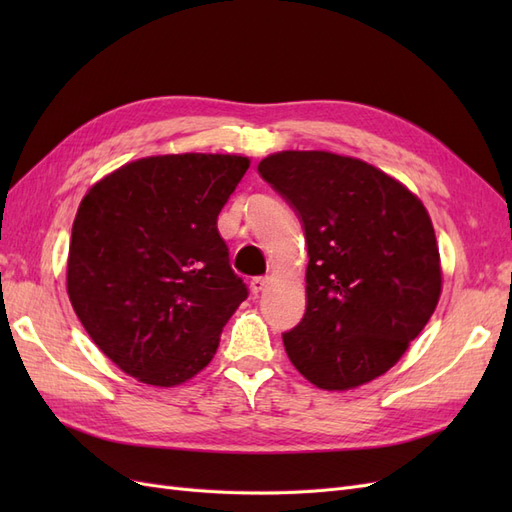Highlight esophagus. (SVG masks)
<instances>
[{"label": "esophagus", "instance_id": "obj_1", "mask_svg": "<svg viewBox=\"0 0 512 512\" xmlns=\"http://www.w3.org/2000/svg\"><path fill=\"white\" fill-rule=\"evenodd\" d=\"M267 286H269V280H267V277H254V280L250 282V290H252L254 297H258L260 292H265V290H267Z\"/></svg>", "mask_w": 512, "mask_h": 512}]
</instances>
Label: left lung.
Instances as JSON below:
<instances>
[{
    "label": "left lung",
    "mask_w": 512,
    "mask_h": 512,
    "mask_svg": "<svg viewBox=\"0 0 512 512\" xmlns=\"http://www.w3.org/2000/svg\"><path fill=\"white\" fill-rule=\"evenodd\" d=\"M258 173L297 213L307 241V307L282 335L288 359L327 391L382 376L440 299L423 203L382 170L329 151L273 153Z\"/></svg>",
    "instance_id": "8db88e82"
}]
</instances>
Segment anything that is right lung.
I'll list each match as a JSON object with an SVG mask.
<instances>
[{
	"label": "right lung",
	"instance_id": "1",
	"mask_svg": "<svg viewBox=\"0 0 512 512\" xmlns=\"http://www.w3.org/2000/svg\"><path fill=\"white\" fill-rule=\"evenodd\" d=\"M250 168L243 156L181 153L121 166L81 200L68 294L94 344L119 369L175 386L207 367L247 299L218 215Z\"/></svg>",
	"mask_w": 512,
	"mask_h": 512
}]
</instances>
